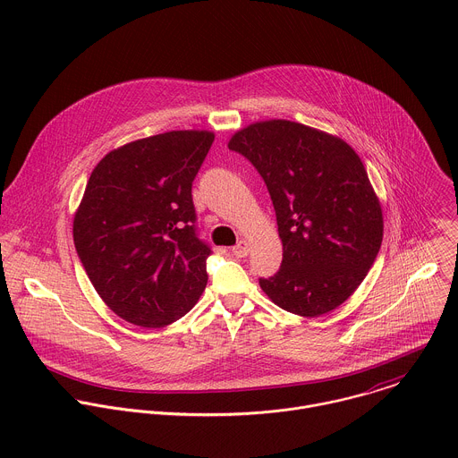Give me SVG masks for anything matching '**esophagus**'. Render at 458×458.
Returning a JSON list of instances; mask_svg holds the SVG:
<instances>
[{"mask_svg": "<svg viewBox=\"0 0 458 458\" xmlns=\"http://www.w3.org/2000/svg\"><path fill=\"white\" fill-rule=\"evenodd\" d=\"M248 251H250V244H248L246 241H239V242L232 248V253H233L235 257H246Z\"/></svg>", "mask_w": 458, "mask_h": 458, "instance_id": "esophagus-1", "label": "esophagus"}]
</instances>
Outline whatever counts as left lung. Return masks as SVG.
Segmentation results:
<instances>
[{
	"label": "left lung",
	"instance_id": "left-lung-1",
	"mask_svg": "<svg viewBox=\"0 0 458 458\" xmlns=\"http://www.w3.org/2000/svg\"><path fill=\"white\" fill-rule=\"evenodd\" d=\"M265 179L277 216L283 263L260 288L279 308L318 317L360 286L380 250L382 207L357 152L313 126L268 119L230 138Z\"/></svg>",
	"mask_w": 458,
	"mask_h": 458
}]
</instances>
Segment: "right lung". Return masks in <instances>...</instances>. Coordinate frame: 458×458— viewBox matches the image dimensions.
Here are the masks:
<instances>
[{
    "label": "right lung",
    "instance_id": "1",
    "mask_svg": "<svg viewBox=\"0 0 458 458\" xmlns=\"http://www.w3.org/2000/svg\"><path fill=\"white\" fill-rule=\"evenodd\" d=\"M216 134L130 141L92 170L74 214V244L103 302L126 322L163 328L207 288L210 248L195 235L191 181Z\"/></svg>",
    "mask_w": 458,
    "mask_h": 458
}]
</instances>
